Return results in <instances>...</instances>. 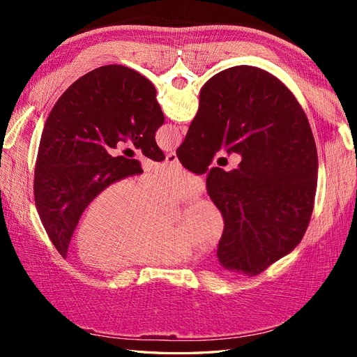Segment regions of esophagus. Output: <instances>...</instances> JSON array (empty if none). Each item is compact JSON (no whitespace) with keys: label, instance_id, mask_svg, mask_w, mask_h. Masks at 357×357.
Returning <instances> with one entry per match:
<instances>
[{"label":"esophagus","instance_id":"1","mask_svg":"<svg viewBox=\"0 0 357 357\" xmlns=\"http://www.w3.org/2000/svg\"><path fill=\"white\" fill-rule=\"evenodd\" d=\"M165 160H167V164H169V165H177L178 164V158H177V155L174 152H169L167 155Z\"/></svg>","mask_w":357,"mask_h":357}]
</instances>
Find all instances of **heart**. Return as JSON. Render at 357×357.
I'll return each instance as SVG.
<instances>
[{
    "label": "heart",
    "instance_id": "1",
    "mask_svg": "<svg viewBox=\"0 0 357 357\" xmlns=\"http://www.w3.org/2000/svg\"><path fill=\"white\" fill-rule=\"evenodd\" d=\"M199 180L180 167H164L139 181L116 180L86 207L74 235L75 252L86 265L121 269L137 265L186 262L193 247L219 241L223 222L214 205L192 201L177 225L167 223L164 207L195 197Z\"/></svg>",
    "mask_w": 357,
    "mask_h": 357
}]
</instances>
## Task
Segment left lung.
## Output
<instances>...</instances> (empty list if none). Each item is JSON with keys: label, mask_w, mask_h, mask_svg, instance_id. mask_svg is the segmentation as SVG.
I'll return each instance as SVG.
<instances>
[{"label": "left lung", "mask_w": 357, "mask_h": 357, "mask_svg": "<svg viewBox=\"0 0 357 357\" xmlns=\"http://www.w3.org/2000/svg\"><path fill=\"white\" fill-rule=\"evenodd\" d=\"M164 121L152 82L123 66L96 68L61 95L43 128L34 199L62 257H67L75 226L96 193L143 172L137 159L114 156L112 150L119 142H131L144 156L164 160L155 142Z\"/></svg>", "instance_id": "left-lung-1"}]
</instances>
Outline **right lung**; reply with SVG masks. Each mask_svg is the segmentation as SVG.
Masks as SVG:
<instances>
[{
  "instance_id": "1",
  "label": "right lung",
  "mask_w": 357,
  "mask_h": 357,
  "mask_svg": "<svg viewBox=\"0 0 357 357\" xmlns=\"http://www.w3.org/2000/svg\"><path fill=\"white\" fill-rule=\"evenodd\" d=\"M220 148L241 164L208 170ZM177 158L195 174L208 172L207 192L223 218L218 257L226 269L257 275L301 243L314 208L317 149L304 110L273 74L238 66L211 77Z\"/></svg>"
}]
</instances>
